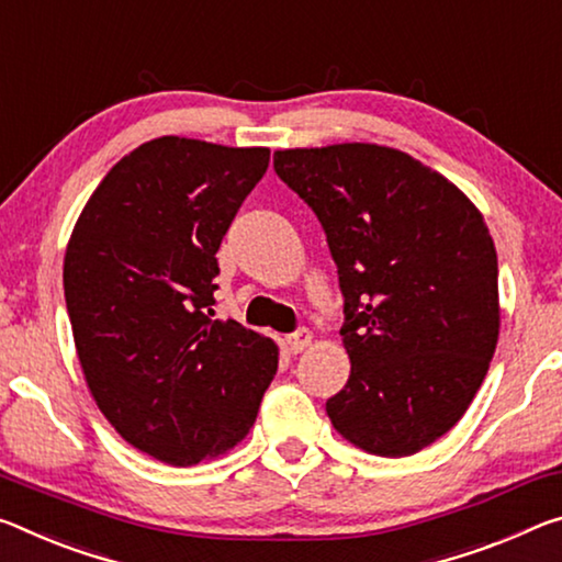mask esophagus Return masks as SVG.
<instances>
[{
	"label": "esophagus",
	"mask_w": 562,
	"mask_h": 562,
	"mask_svg": "<svg viewBox=\"0 0 562 562\" xmlns=\"http://www.w3.org/2000/svg\"><path fill=\"white\" fill-rule=\"evenodd\" d=\"M313 337H315V335L310 333L307 327H302V329H297V333H292V335L284 337V345H288V350H290L292 355H297V352L305 350V347L313 345Z\"/></svg>",
	"instance_id": "34e87169"
}]
</instances>
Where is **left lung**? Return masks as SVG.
I'll list each match as a JSON object with an SVG mask.
<instances>
[{"instance_id":"8db88e82","label":"left lung","mask_w":562,"mask_h":562,"mask_svg":"<svg viewBox=\"0 0 562 562\" xmlns=\"http://www.w3.org/2000/svg\"><path fill=\"white\" fill-rule=\"evenodd\" d=\"M323 222L345 297L350 378L327 417L355 448L405 458L473 403L501 335L497 255L448 177L370 142L274 153Z\"/></svg>"}]
</instances>
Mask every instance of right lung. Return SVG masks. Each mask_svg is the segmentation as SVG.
Listing matches in <instances>:
<instances>
[{
    "mask_svg": "<svg viewBox=\"0 0 562 562\" xmlns=\"http://www.w3.org/2000/svg\"><path fill=\"white\" fill-rule=\"evenodd\" d=\"M267 165V147L149 139L104 175L69 235L65 297L89 393L167 465L243 442L278 372L270 337L212 319L215 252Z\"/></svg>",
    "mask_w": 562,
    "mask_h": 562,
    "instance_id": "1",
    "label": "right lung"
}]
</instances>
